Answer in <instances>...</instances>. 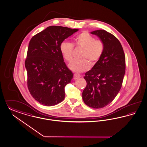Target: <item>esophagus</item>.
<instances>
[{"label":"esophagus","mask_w":147,"mask_h":147,"mask_svg":"<svg viewBox=\"0 0 147 147\" xmlns=\"http://www.w3.org/2000/svg\"><path fill=\"white\" fill-rule=\"evenodd\" d=\"M80 77H81L80 75L79 74H78V73H75V74H74V80H76V79L80 78Z\"/></svg>","instance_id":"1"}]
</instances>
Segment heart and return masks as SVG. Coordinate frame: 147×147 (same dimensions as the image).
Wrapping results in <instances>:
<instances>
[{
  "label": "heart",
  "mask_w": 147,
  "mask_h": 147,
  "mask_svg": "<svg viewBox=\"0 0 147 147\" xmlns=\"http://www.w3.org/2000/svg\"><path fill=\"white\" fill-rule=\"evenodd\" d=\"M74 45L84 48L82 57H86L94 64L98 61L103 53L104 44L100 40H95L94 37L87 32H83L74 39ZM61 54L66 61L72 60L73 45L68 42H62L60 47ZM90 62L86 59L80 60H74L69 63V68L76 72H83L90 68Z\"/></svg>",
  "instance_id": "heart-1"
}]
</instances>
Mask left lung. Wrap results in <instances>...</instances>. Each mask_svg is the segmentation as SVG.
Masks as SVG:
<instances>
[{
    "label": "left lung",
    "mask_w": 147,
    "mask_h": 147,
    "mask_svg": "<svg viewBox=\"0 0 147 147\" xmlns=\"http://www.w3.org/2000/svg\"><path fill=\"white\" fill-rule=\"evenodd\" d=\"M91 34L98 37L104 48L100 59L85 73L87 85L82 99L87 106L100 109L111 103L120 91L125 72V57L121 44L115 36L104 30Z\"/></svg>",
    "instance_id": "obj_1"
}]
</instances>
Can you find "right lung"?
Returning <instances> with one entry per match:
<instances>
[{"label":"right lung","mask_w":147,"mask_h":147,"mask_svg":"<svg viewBox=\"0 0 147 147\" xmlns=\"http://www.w3.org/2000/svg\"><path fill=\"white\" fill-rule=\"evenodd\" d=\"M78 30L50 26L31 39L25 62L27 84L31 95L43 105L54 106L65 99V87L73 74L64 62L60 47Z\"/></svg>","instance_id":"1"}]
</instances>
